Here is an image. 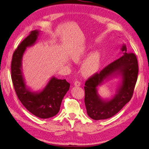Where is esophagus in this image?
Here are the masks:
<instances>
[{"mask_svg":"<svg viewBox=\"0 0 149 149\" xmlns=\"http://www.w3.org/2000/svg\"><path fill=\"white\" fill-rule=\"evenodd\" d=\"M74 85L75 86H79L81 85V82L79 81H76L74 83Z\"/></svg>","mask_w":149,"mask_h":149,"instance_id":"1","label":"esophagus"}]
</instances>
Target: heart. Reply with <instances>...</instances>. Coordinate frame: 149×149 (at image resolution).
Here are the masks:
<instances>
[{
  "instance_id": "b5f03b06",
  "label": "heart",
  "mask_w": 149,
  "mask_h": 149,
  "mask_svg": "<svg viewBox=\"0 0 149 149\" xmlns=\"http://www.w3.org/2000/svg\"><path fill=\"white\" fill-rule=\"evenodd\" d=\"M86 50H82L81 52L72 56V59L75 62L79 63L86 56ZM102 54L100 51L95 50L91 53L86 58L81 67V72L85 77H89L96 73L101 66Z\"/></svg>"
}]
</instances>
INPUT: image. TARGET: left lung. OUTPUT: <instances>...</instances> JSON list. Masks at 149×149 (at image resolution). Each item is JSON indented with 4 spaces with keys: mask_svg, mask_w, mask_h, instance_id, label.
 <instances>
[{
    "mask_svg": "<svg viewBox=\"0 0 149 149\" xmlns=\"http://www.w3.org/2000/svg\"><path fill=\"white\" fill-rule=\"evenodd\" d=\"M120 49L123 56L85 83V106L88 115L94 120L106 119L114 116L132 98L137 79V59L134 53H127L125 44ZM115 76L121 78L116 94L111 99L104 100L98 94L97 88Z\"/></svg>",
    "mask_w": 149,
    "mask_h": 149,
    "instance_id": "left-lung-1",
    "label": "left lung"
}]
</instances>
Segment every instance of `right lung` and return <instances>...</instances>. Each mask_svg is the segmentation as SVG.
<instances>
[{
	"label": "right lung",
	"mask_w": 149,
	"mask_h": 149,
	"mask_svg": "<svg viewBox=\"0 0 149 149\" xmlns=\"http://www.w3.org/2000/svg\"><path fill=\"white\" fill-rule=\"evenodd\" d=\"M40 33L37 30L32 31L17 47L13 54L11 74L15 91L22 104L35 116L47 119L58 113L70 84L66 79L53 76L41 91H33L26 85L22 71V58L26 48L33 46L37 42Z\"/></svg>",
	"instance_id": "1"
}]
</instances>
